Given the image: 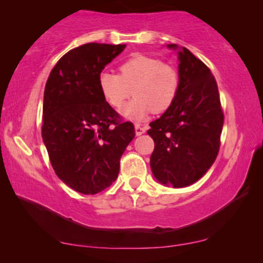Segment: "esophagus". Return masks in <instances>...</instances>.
<instances>
[{
  "instance_id": "obj_1",
  "label": "esophagus",
  "mask_w": 263,
  "mask_h": 263,
  "mask_svg": "<svg viewBox=\"0 0 263 263\" xmlns=\"http://www.w3.org/2000/svg\"><path fill=\"white\" fill-rule=\"evenodd\" d=\"M145 132H146V128L145 127H141V125H140V124H136L135 125V134L138 135V136L139 135H142Z\"/></svg>"
}]
</instances>
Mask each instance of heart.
Returning <instances> with one entry per match:
<instances>
[{
	"label": "heart",
	"instance_id": "1",
	"mask_svg": "<svg viewBox=\"0 0 263 263\" xmlns=\"http://www.w3.org/2000/svg\"><path fill=\"white\" fill-rule=\"evenodd\" d=\"M120 75L110 71L99 74L98 87L104 100L115 109L124 105L133 93L135 98L121 111L122 116L141 121L152 112L161 114L175 102L179 77L170 64L145 55H135L118 68Z\"/></svg>",
	"mask_w": 263,
	"mask_h": 263
}]
</instances>
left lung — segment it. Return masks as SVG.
I'll list each match as a JSON object with an SVG mask.
<instances>
[{"label":"left lung","instance_id":"obj_1","mask_svg":"<svg viewBox=\"0 0 263 263\" xmlns=\"http://www.w3.org/2000/svg\"><path fill=\"white\" fill-rule=\"evenodd\" d=\"M178 50V93L147 130L154 141L151 168L161 184L184 188L202 177L218 156L224 124L217 81L186 48Z\"/></svg>","mask_w":263,"mask_h":263}]
</instances>
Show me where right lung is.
Returning a JSON list of instances; mask_svg holds the SVG:
<instances>
[{
	"mask_svg": "<svg viewBox=\"0 0 263 263\" xmlns=\"http://www.w3.org/2000/svg\"><path fill=\"white\" fill-rule=\"evenodd\" d=\"M124 44L87 43L71 49L52 68L45 85L42 136L56 175L85 195L116 181L120 160L134 139L132 122L100 95L98 78Z\"/></svg>",
	"mask_w": 263,
	"mask_h": 263,
	"instance_id": "1",
	"label": "right lung"
}]
</instances>
